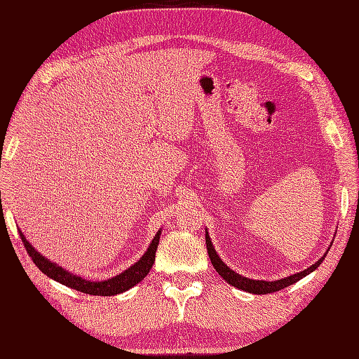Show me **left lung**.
Instances as JSON below:
<instances>
[{"label": "left lung", "instance_id": "left-lung-1", "mask_svg": "<svg viewBox=\"0 0 359 359\" xmlns=\"http://www.w3.org/2000/svg\"><path fill=\"white\" fill-rule=\"evenodd\" d=\"M205 242H207V250H208V256L211 259V264L216 269V271L220 274V276H222L230 285L239 288V290H243V292L255 293V294L274 293V292H279V290H282V288L294 284V282H297L302 278H306L307 274H310L311 271H315L327 256V253H325L323 257H319L313 265L309 266V269H306L304 271H299V273H294V274H292V276L282 278L278 280H256V279H248L245 276H241V274L233 271L230 266H226L225 262H222V259L219 257L215 247H212L208 231L205 233Z\"/></svg>", "mask_w": 359, "mask_h": 359}]
</instances>
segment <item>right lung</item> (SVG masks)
I'll return each mask as SVG.
<instances>
[{"mask_svg":"<svg viewBox=\"0 0 359 359\" xmlns=\"http://www.w3.org/2000/svg\"><path fill=\"white\" fill-rule=\"evenodd\" d=\"M20 231V238L25 243V247L27 250L29 256L32 257L34 264L40 269L46 276H49L50 279L60 282L66 287H71L77 292L86 293V294H94V296H114L118 293H123L126 290L133 288L135 284H139L140 280L144 279V276L149 273L152 264L156 261V250L158 245V239L160 234H162V230H158L157 234L154 236V239L149 243V247L147 250L139 261H137L134 265L129 266L128 270H125L123 273L117 274L111 279H106L102 282H93V280H86L80 276H75V274L66 271L63 266H60L57 264L50 262L48 257H44L43 255L38 253V251L30 245L29 241L25 238V234Z\"/></svg>","mask_w":359,"mask_h":359,"instance_id":"obj_1","label":"right lung"}]
</instances>
